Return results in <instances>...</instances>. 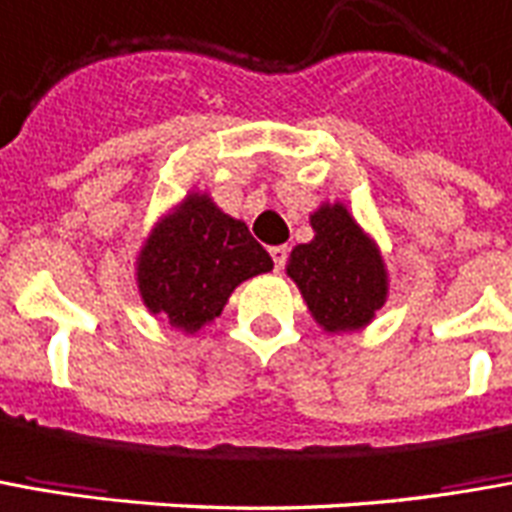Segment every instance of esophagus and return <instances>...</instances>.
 Returning <instances> with one entry per match:
<instances>
[{"label":"esophagus","instance_id":"obj_1","mask_svg":"<svg viewBox=\"0 0 512 512\" xmlns=\"http://www.w3.org/2000/svg\"><path fill=\"white\" fill-rule=\"evenodd\" d=\"M268 252H271L274 268H277V271H282V268H285V263H288V246H271Z\"/></svg>","mask_w":512,"mask_h":512}]
</instances>
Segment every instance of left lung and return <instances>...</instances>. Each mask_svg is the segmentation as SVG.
Here are the masks:
<instances>
[{
	"mask_svg": "<svg viewBox=\"0 0 512 512\" xmlns=\"http://www.w3.org/2000/svg\"><path fill=\"white\" fill-rule=\"evenodd\" d=\"M313 241L293 246L288 277L324 332H355L388 299V268L377 241L341 202L310 213Z\"/></svg>",
	"mask_w": 512,
	"mask_h": 512,
	"instance_id": "1",
	"label": "left lung"
}]
</instances>
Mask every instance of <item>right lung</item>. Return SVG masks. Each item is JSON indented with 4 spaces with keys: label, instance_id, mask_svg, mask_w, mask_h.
<instances>
[{
    "label": "right lung",
    "instance_id": "right-lung-1",
    "mask_svg": "<svg viewBox=\"0 0 512 512\" xmlns=\"http://www.w3.org/2000/svg\"><path fill=\"white\" fill-rule=\"evenodd\" d=\"M271 268V257L244 221L191 191L146 235L135 257V282L152 316L194 335L221 316L241 282Z\"/></svg>",
    "mask_w": 512,
    "mask_h": 512
}]
</instances>
